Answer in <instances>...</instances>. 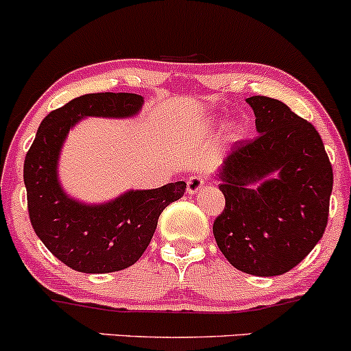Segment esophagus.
<instances>
[{
	"instance_id": "obj_1",
	"label": "esophagus",
	"mask_w": 351,
	"mask_h": 351,
	"mask_svg": "<svg viewBox=\"0 0 351 351\" xmlns=\"http://www.w3.org/2000/svg\"><path fill=\"white\" fill-rule=\"evenodd\" d=\"M206 183V178L202 175H195V176H190L186 182V193L188 195H196L202 191V188L205 186Z\"/></svg>"
}]
</instances>
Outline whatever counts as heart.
Listing matches in <instances>:
<instances>
[{"label":"heart","instance_id":"1","mask_svg":"<svg viewBox=\"0 0 351 351\" xmlns=\"http://www.w3.org/2000/svg\"><path fill=\"white\" fill-rule=\"evenodd\" d=\"M240 132H241V126L240 125H233L232 126V136H238V134H240Z\"/></svg>","mask_w":351,"mask_h":351}]
</instances>
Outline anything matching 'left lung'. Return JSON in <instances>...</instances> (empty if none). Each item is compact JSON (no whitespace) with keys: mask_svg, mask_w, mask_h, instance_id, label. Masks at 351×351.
Returning a JSON list of instances; mask_svg holds the SVG:
<instances>
[{"mask_svg":"<svg viewBox=\"0 0 351 351\" xmlns=\"http://www.w3.org/2000/svg\"><path fill=\"white\" fill-rule=\"evenodd\" d=\"M258 136L226 153L215 178L225 210L213 223L218 248L240 271H290L322 240L333 169L315 126L285 103L252 96Z\"/></svg>","mask_w":351,"mask_h":351,"instance_id":"obj_1","label":"left lung"}]
</instances>
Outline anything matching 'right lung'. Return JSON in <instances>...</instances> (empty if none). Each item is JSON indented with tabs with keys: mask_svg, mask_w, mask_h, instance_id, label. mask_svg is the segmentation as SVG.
<instances>
[{
	"mask_svg": "<svg viewBox=\"0 0 351 351\" xmlns=\"http://www.w3.org/2000/svg\"><path fill=\"white\" fill-rule=\"evenodd\" d=\"M143 106L134 93H91L71 99L41 121L25 158V186L34 233L69 268L111 273L132 267L148 248L158 218L186 183L128 190L105 203H84L61 186L58 165L69 130L88 117L133 118Z\"/></svg>",
	"mask_w": 351,
	"mask_h": 351,
	"instance_id": "right-lung-1",
	"label": "right lung"
}]
</instances>
